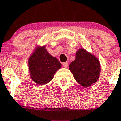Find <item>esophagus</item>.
I'll list each match as a JSON object with an SVG mask.
<instances>
[{
	"mask_svg": "<svg viewBox=\"0 0 121 121\" xmlns=\"http://www.w3.org/2000/svg\"><path fill=\"white\" fill-rule=\"evenodd\" d=\"M63 67L67 68L68 66H69V64H68L67 62H65V63H63Z\"/></svg>",
	"mask_w": 121,
	"mask_h": 121,
	"instance_id": "34e87169",
	"label": "esophagus"
}]
</instances>
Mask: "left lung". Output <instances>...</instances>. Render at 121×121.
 Wrapping results in <instances>:
<instances>
[{"instance_id": "1", "label": "left lung", "mask_w": 121, "mask_h": 121, "mask_svg": "<svg viewBox=\"0 0 121 121\" xmlns=\"http://www.w3.org/2000/svg\"><path fill=\"white\" fill-rule=\"evenodd\" d=\"M78 83L88 87L98 80L101 74V64L98 58L83 48L77 50L75 60L69 67Z\"/></svg>"}]
</instances>
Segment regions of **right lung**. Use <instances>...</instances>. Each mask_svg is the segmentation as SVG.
Masks as SVG:
<instances>
[{
  "mask_svg": "<svg viewBox=\"0 0 121 121\" xmlns=\"http://www.w3.org/2000/svg\"><path fill=\"white\" fill-rule=\"evenodd\" d=\"M29 74L32 81L43 85L53 79L54 74L61 67L56 57L49 54L46 45H36L28 58Z\"/></svg>",
  "mask_w": 121,
  "mask_h": 121,
  "instance_id": "obj_1",
  "label": "right lung"
}]
</instances>
